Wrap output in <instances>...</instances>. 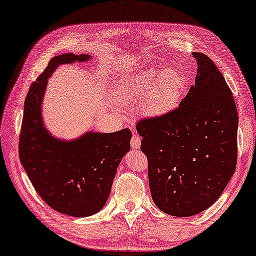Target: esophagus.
Returning a JSON list of instances; mask_svg holds the SVG:
<instances>
[{"instance_id": "esophagus-1", "label": "esophagus", "mask_w": 256, "mask_h": 256, "mask_svg": "<svg viewBox=\"0 0 256 256\" xmlns=\"http://www.w3.org/2000/svg\"><path fill=\"white\" fill-rule=\"evenodd\" d=\"M131 146L133 150H139L141 146V139L138 136H133L131 139Z\"/></svg>"}]
</instances>
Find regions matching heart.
<instances>
[{
  "mask_svg": "<svg viewBox=\"0 0 256 256\" xmlns=\"http://www.w3.org/2000/svg\"><path fill=\"white\" fill-rule=\"evenodd\" d=\"M186 78L177 68H150L130 77L120 90L124 106L144 100V110L152 117L169 115L180 104Z\"/></svg>",
  "mask_w": 256,
  "mask_h": 256,
  "instance_id": "1",
  "label": "heart"
}]
</instances>
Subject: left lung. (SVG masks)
Wrapping results in <instances>:
<instances>
[{"mask_svg": "<svg viewBox=\"0 0 256 256\" xmlns=\"http://www.w3.org/2000/svg\"><path fill=\"white\" fill-rule=\"evenodd\" d=\"M193 56L196 82L178 108L136 124L152 201L177 217L194 216L215 204L237 164L234 96L212 60L202 52Z\"/></svg>", "mask_w": 256, "mask_h": 256, "instance_id": "obj_1", "label": "left lung"}]
</instances>
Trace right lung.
I'll list each match as a JSON object with an SVG mask.
<instances>
[{"label":"right lung","mask_w":256,"mask_h":256,"mask_svg":"<svg viewBox=\"0 0 256 256\" xmlns=\"http://www.w3.org/2000/svg\"><path fill=\"white\" fill-rule=\"evenodd\" d=\"M88 54L52 57L32 84L24 104L19 158L34 188L49 207L74 217L96 214L108 200L117 168L131 150L128 128L112 133L87 131L66 140L46 126L42 102L48 79L60 66L87 62Z\"/></svg>","instance_id":"obj_1"}]
</instances>
